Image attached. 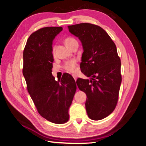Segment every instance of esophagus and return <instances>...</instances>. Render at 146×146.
Listing matches in <instances>:
<instances>
[{
    "mask_svg": "<svg viewBox=\"0 0 146 146\" xmlns=\"http://www.w3.org/2000/svg\"><path fill=\"white\" fill-rule=\"evenodd\" d=\"M73 78H74V80H76V79H77V75H76V74H73Z\"/></svg>",
    "mask_w": 146,
    "mask_h": 146,
    "instance_id": "34e87169",
    "label": "esophagus"
}]
</instances>
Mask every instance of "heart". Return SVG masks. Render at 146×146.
<instances>
[{"instance_id": "obj_1", "label": "heart", "mask_w": 146, "mask_h": 146, "mask_svg": "<svg viewBox=\"0 0 146 146\" xmlns=\"http://www.w3.org/2000/svg\"><path fill=\"white\" fill-rule=\"evenodd\" d=\"M76 42V40L71 36L66 37L65 39V43L68 47H70L74 42ZM52 52L53 53H54V48H53L52 50ZM64 68H65V69L67 70L68 72L74 73L76 71V62L74 60H70L65 64Z\"/></svg>"}]
</instances>
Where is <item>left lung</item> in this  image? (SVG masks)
<instances>
[{
    "label": "left lung",
    "instance_id": "1",
    "mask_svg": "<svg viewBox=\"0 0 146 146\" xmlns=\"http://www.w3.org/2000/svg\"><path fill=\"white\" fill-rule=\"evenodd\" d=\"M68 28L82 43L81 70L90 77L76 81L78 88L86 94L88 116L93 120L103 119L114 110L119 97L122 78L116 45L100 26L82 23Z\"/></svg>",
    "mask_w": 146,
    "mask_h": 146
}]
</instances>
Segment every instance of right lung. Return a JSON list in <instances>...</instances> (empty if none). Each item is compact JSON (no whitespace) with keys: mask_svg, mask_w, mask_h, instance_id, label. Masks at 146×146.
Instances as JSON below:
<instances>
[{"mask_svg":"<svg viewBox=\"0 0 146 146\" xmlns=\"http://www.w3.org/2000/svg\"><path fill=\"white\" fill-rule=\"evenodd\" d=\"M62 27H44L32 33L23 50V74L27 90L41 116L55 124L69 119L68 110L76 90L71 74L56 81L52 75L53 40Z\"/></svg>","mask_w":146,"mask_h":146,"instance_id":"add662e5","label":"right lung"}]
</instances>
